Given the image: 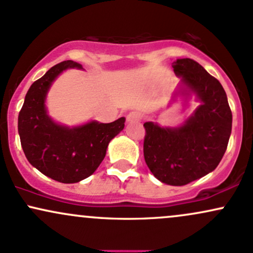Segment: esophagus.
<instances>
[{"label":"esophagus","mask_w":253,"mask_h":253,"mask_svg":"<svg viewBox=\"0 0 253 253\" xmlns=\"http://www.w3.org/2000/svg\"><path fill=\"white\" fill-rule=\"evenodd\" d=\"M141 120V114L138 112H131L127 115V122L129 124H134V122H139Z\"/></svg>","instance_id":"1"}]
</instances>
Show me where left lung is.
<instances>
[{
    "label": "left lung",
    "mask_w": 253,
    "mask_h": 253,
    "mask_svg": "<svg viewBox=\"0 0 253 253\" xmlns=\"http://www.w3.org/2000/svg\"><path fill=\"white\" fill-rule=\"evenodd\" d=\"M173 68L202 104L179 128L145 122L144 158L160 181L182 186L209 174L221 162L232 132V110L221 83L197 61L179 59Z\"/></svg>",
    "instance_id": "8db88e82"
}]
</instances>
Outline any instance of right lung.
Here are the masks:
<instances>
[{"label":"right lung","mask_w":253,"mask_h":253,"mask_svg":"<svg viewBox=\"0 0 253 253\" xmlns=\"http://www.w3.org/2000/svg\"><path fill=\"white\" fill-rule=\"evenodd\" d=\"M82 68L63 61L36 80L27 91L19 113L18 131L29 162L44 175L63 184H74L93 174L103 161L109 141L125 127V118L110 124L90 122L68 128L50 120L44 99L50 85L62 71Z\"/></svg>","instance_id":"1"}]
</instances>
